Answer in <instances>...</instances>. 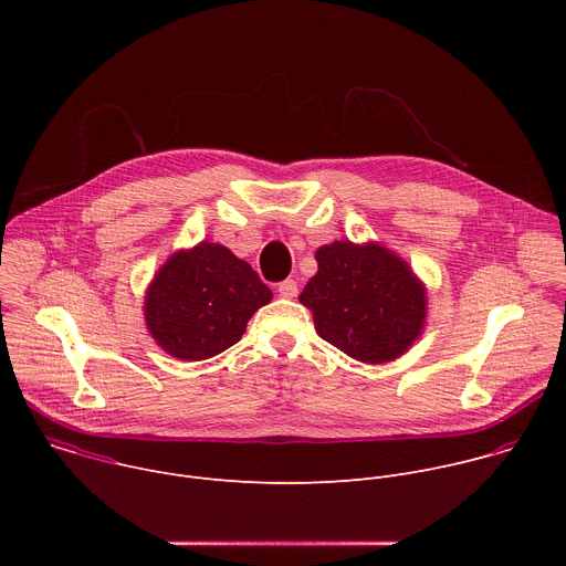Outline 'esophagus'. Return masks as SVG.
<instances>
[{"instance_id":"obj_1","label":"esophagus","mask_w":566,"mask_h":566,"mask_svg":"<svg viewBox=\"0 0 566 566\" xmlns=\"http://www.w3.org/2000/svg\"><path fill=\"white\" fill-rule=\"evenodd\" d=\"M277 293H280L282 297H286V300H293V297L297 295V282H295V280H284V282H280Z\"/></svg>"}]
</instances>
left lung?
Returning a JSON list of instances; mask_svg holds the SVG:
<instances>
[{"instance_id": "obj_1", "label": "left lung", "mask_w": 566, "mask_h": 566, "mask_svg": "<svg viewBox=\"0 0 566 566\" xmlns=\"http://www.w3.org/2000/svg\"><path fill=\"white\" fill-rule=\"evenodd\" d=\"M317 273L300 302L322 340L347 356L380 365L406 354L426 327L423 282L382 244L334 241L315 251Z\"/></svg>"}]
</instances>
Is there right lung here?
<instances>
[{
	"mask_svg": "<svg viewBox=\"0 0 566 566\" xmlns=\"http://www.w3.org/2000/svg\"><path fill=\"white\" fill-rule=\"evenodd\" d=\"M271 300L249 262L201 241L158 269L145 293V325L170 356L206 360L239 343L247 322Z\"/></svg>",
	"mask_w": 566,
	"mask_h": 566,
	"instance_id": "right-lung-1",
	"label": "right lung"
}]
</instances>
